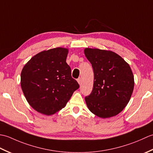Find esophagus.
Returning <instances> with one entry per match:
<instances>
[{"label":"esophagus","mask_w":153,"mask_h":153,"mask_svg":"<svg viewBox=\"0 0 153 153\" xmlns=\"http://www.w3.org/2000/svg\"><path fill=\"white\" fill-rule=\"evenodd\" d=\"M77 82H78V83L79 84V85H81V84H82V78H81V77H79V78L77 79Z\"/></svg>","instance_id":"34e87169"}]
</instances>
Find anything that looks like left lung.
<instances>
[{
  "instance_id": "1",
  "label": "left lung",
  "mask_w": 153,
  "mask_h": 153,
  "mask_svg": "<svg viewBox=\"0 0 153 153\" xmlns=\"http://www.w3.org/2000/svg\"><path fill=\"white\" fill-rule=\"evenodd\" d=\"M85 56L94 73L91 93L85 102L92 113L102 118L114 116L128 105L134 87V77L129 65L110 51L86 48Z\"/></svg>"
}]
</instances>
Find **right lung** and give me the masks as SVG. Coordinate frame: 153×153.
Returning <instances> with one entry per match:
<instances>
[{"mask_svg": "<svg viewBox=\"0 0 153 153\" xmlns=\"http://www.w3.org/2000/svg\"><path fill=\"white\" fill-rule=\"evenodd\" d=\"M68 49L58 47L35 55L23 68L21 87L30 105L47 116L62 109L79 87L66 63Z\"/></svg>", "mask_w": 153, "mask_h": 153, "instance_id": "add662e5", "label": "right lung"}]
</instances>
